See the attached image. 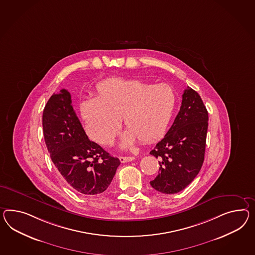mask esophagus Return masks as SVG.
Here are the masks:
<instances>
[{
	"mask_svg": "<svg viewBox=\"0 0 255 255\" xmlns=\"http://www.w3.org/2000/svg\"><path fill=\"white\" fill-rule=\"evenodd\" d=\"M134 159H135V157L133 156L119 157V160H120V162H121V163H128V162H131V161H133Z\"/></svg>",
	"mask_w": 255,
	"mask_h": 255,
	"instance_id": "1",
	"label": "esophagus"
}]
</instances>
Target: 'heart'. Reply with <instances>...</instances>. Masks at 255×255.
Instances as JSON below:
<instances>
[{
    "mask_svg": "<svg viewBox=\"0 0 255 255\" xmlns=\"http://www.w3.org/2000/svg\"><path fill=\"white\" fill-rule=\"evenodd\" d=\"M96 89V98L83 102L81 112L89 135L102 145L114 141L119 119L128 130L125 146L136 138L140 142L155 140L165 130L176 105L174 90L164 83L111 78Z\"/></svg>",
    "mask_w": 255,
    "mask_h": 255,
    "instance_id": "heart-1",
    "label": "heart"
}]
</instances>
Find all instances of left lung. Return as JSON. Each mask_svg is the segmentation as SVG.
I'll return each mask as SVG.
<instances>
[{
    "label": "left lung",
    "instance_id": "left-lung-1",
    "mask_svg": "<svg viewBox=\"0 0 255 255\" xmlns=\"http://www.w3.org/2000/svg\"><path fill=\"white\" fill-rule=\"evenodd\" d=\"M208 112L198 92L188 87L169 130L150 154L158 158V176L151 187L165 194L181 191L198 175L204 161Z\"/></svg>",
    "mask_w": 255,
    "mask_h": 255
}]
</instances>
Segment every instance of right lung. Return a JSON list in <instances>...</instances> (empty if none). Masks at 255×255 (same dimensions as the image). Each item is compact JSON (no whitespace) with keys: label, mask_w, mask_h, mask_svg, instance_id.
<instances>
[{"label":"right lung","mask_w":255,"mask_h":255,"mask_svg":"<svg viewBox=\"0 0 255 255\" xmlns=\"http://www.w3.org/2000/svg\"><path fill=\"white\" fill-rule=\"evenodd\" d=\"M42 127L52 163L70 188L92 196L109 187L120 161L89 139L65 89L47 102Z\"/></svg>","instance_id":"right-lung-1"}]
</instances>
